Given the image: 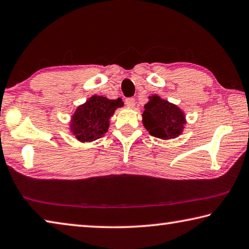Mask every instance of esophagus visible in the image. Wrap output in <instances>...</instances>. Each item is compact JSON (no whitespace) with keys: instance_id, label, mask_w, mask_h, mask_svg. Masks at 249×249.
<instances>
[{"instance_id":"1","label":"esophagus","mask_w":249,"mask_h":249,"mask_svg":"<svg viewBox=\"0 0 249 249\" xmlns=\"http://www.w3.org/2000/svg\"><path fill=\"white\" fill-rule=\"evenodd\" d=\"M125 104L127 105L128 107H135V99L134 98H128V99H126L125 100Z\"/></svg>"}]
</instances>
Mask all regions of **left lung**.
Segmentation results:
<instances>
[{"mask_svg":"<svg viewBox=\"0 0 249 249\" xmlns=\"http://www.w3.org/2000/svg\"><path fill=\"white\" fill-rule=\"evenodd\" d=\"M185 116L177 105L160 99L158 95L149 96L142 112V124L151 136L170 140L182 133Z\"/></svg>","mask_w":249,"mask_h":249,"instance_id":"8db88e82","label":"left lung"}]
</instances>
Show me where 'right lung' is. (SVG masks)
I'll use <instances>...</instances> for the list:
<instances>
[{
    "mask_svg": "<svg viewBox=\"0 0 249 249\" xmlns=\"http://www.w3.org/2000/svg\"><path fill=\"white\" fill-rule=\"evenodd\" d=\"M121 107H123L122 99L108 100L104 96H91L75 109L70 123L71 132L82 142L101 138L107 132L111 116Z\"/></svg>",
    "mask_w": 249,
    "mask_h": 249,
    "instance_id": "add662e5",
    "label": "right lung"
}]
</instances>
